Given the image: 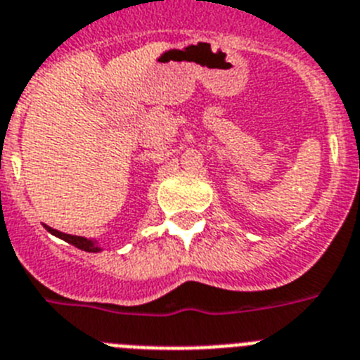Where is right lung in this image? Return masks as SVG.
<instances>
[{"label":"right lung","instance_id":"add662e5","mask_svg":"<svg viewBox=\"0 0 360 360\" xmlns=\"http://www.w3.org/2000/svg\"><path fill=\"white\" fill-rule=\"evenodd\" d=\"M45 229H47L51 235L58 236V238H61V240L69 242V244H72L75 248H78V250L82 251H87V253H100L101 248L98 245V240H91V238H85V236H76V235H67V233H61L58 231V229H52V227L45 226Z\"/></svg>","mask_w":360,"mask_h":360}]
</instances>
